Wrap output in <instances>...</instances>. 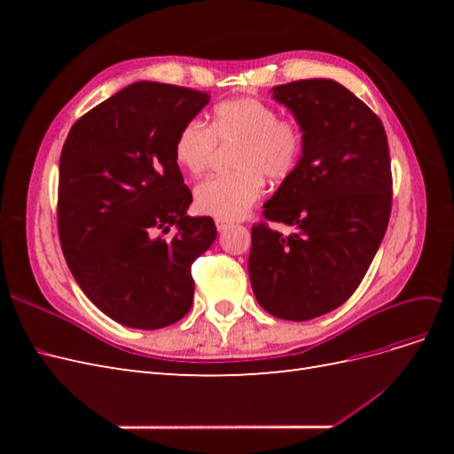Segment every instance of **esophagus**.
I'll use <instances>...</instances> for the list:
<instances>
[{
    "mask_svg": "<svg viewBox=\"0 0 454 454\" xmlns=\"http://www.w3.org/2000/svg\"><path fill=\"white\" fill-rule=\"evenodd\" d=\"M215 227H217V231H219V232H223V231L231 229V227H232V223H231V222H227V219H215Z\"/></svg>",
    "mask_w": 454,
    "mask_h": 454,
    "instance_id": "1",
    "label": "esophagus"
}]
</instances>
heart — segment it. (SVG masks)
I'll list each match as a JSON object with an SVG mask.
<instances>
[{
    "label": "heart",
    "instance_id": "b5f03b06",
    "mask_svg": "<svg viewBox=\"0 0 454 454\" xmlns=\"http://www.w3.org/2000/svg\"><path fill=\"white\" fill-rule=\"evenodd\" d=\"M215 142H237L229 174L210 176L195 187V208L217 219H240L263 197L265 177L282 182L295 170L303 151L299 127L278 119L277 107L242 96L214 106L208 127L189 121L177 132L174 157L180 168L199 176L208 167Z\"/></svg>",
    "mask_w": 454,
    "mask_h": 454
}]
</instances>
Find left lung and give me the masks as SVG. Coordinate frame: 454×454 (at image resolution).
<instances>
[{
    "mask_svg": "<svg viewBox=\"0 0 454 454\" xmlns=\"http://www.w3.org/2000/svg\"><path fill=\"white\" fill-rule=\"evenodd\" d=\"M270 92L297 121L303 151L263 215L295 231L254 225L248 270L261 307L305 322L345 303L379 250L392 208L388 140L380 119L333 79Z\"/></svg>",
    "mask_w": 454,
    "mask_h": 454,
    "instance_id": "8db88e82",
    "label": "left lung"
}]
</instances>
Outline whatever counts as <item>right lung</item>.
Returning <instances> with one entry per match:
<instances>
[{"label": "right lung", "instance_id": "add662e5", "mask_svg": "<svg viewBox=\"0 0 454 454\" xmlns=\"http://www.w3.org/2000/svg\"><path fill=\"white\" fill-rule=\"evenodd\" d=\"M210 94L138 81L81 117L60 155L59 235L83 294L134 329L167 327L193 305L191 265L217 237L187 215L193 197L174 157L176 136ZM176 224L170 241L156 235Z\"/></svg>", "mask_w": 454, "mask_h": 454}]
</instances>
